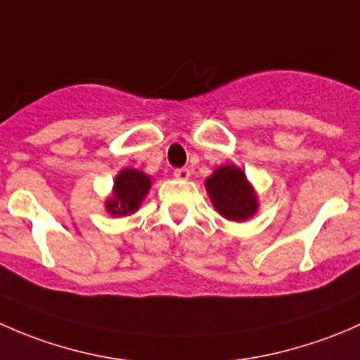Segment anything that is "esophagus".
<instances>
[{
	"instance_id": "34e87169",
	"label": "esophagus",
	"mask_w": 360,
	"mask_h": 360,
	"mask_svg": "<svg viewBox=\"0 0 360 360\" xmlns=\"http://www.w3.org/2000/svg\"><path fill=\"white\" fill-rule=\"evenodd\" d=\"M174 177H176V179H179V181L190 179V169H186V167L176 169V170H174Z\"/></svg>"
}]
</instances>
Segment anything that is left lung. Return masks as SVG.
I'll return each instance as SVG.
<instances>
[{"mask_svg": "<svg viewBox=\"0 0 360 360\" xmlns=\"http://www.w3.org/2000/svg\"><path fill=\"white\" fill-rule=\"evenodd\" d=\"M207 193L217 212L230 221H245L256 212L257 202L245 179L235 165H223L205 181Z\"/></svg>", "mask_w": 360, "mask_h": 360, "instance_id": "left-lung-1", "label": "left lung"}]
</instances>
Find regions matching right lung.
<instances>
[{"label": "right lung", "instance_id": "right-lung-1", "mask_svg": "<svg viewBox=\"0 0 360 360\" xmlns=\"http://www.w3.org/2000/svg\"><path fill=\"white\" fill-rule=\"evenodd\" d=\"M151 181L146 174L136 169H125L116 176L112 198L106 202L108 212L112 216H125L139 209L141 202L146 197Z\"/></svg>", "mask_w": 360, "mask_h": 360}]
</instances>
